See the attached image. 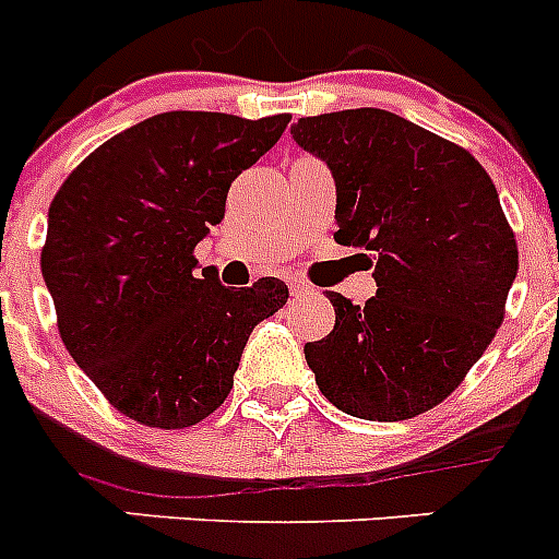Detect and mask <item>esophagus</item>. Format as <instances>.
<instances>
[{"mask_svg":"<svg viewBox=\"0 0 559 559\" xmlns=\"http://www.w3.org/2000/svg\"><path fill=\"white\" fill-rule=\"evenodd\" d=\"M288 288H290V294H294V296L313 294V285L305 283V280H296V276H290V280H288Z\"/></svg>","mask_w":559,"mask_h":559,"instance_id":"obj_1","label":"esophagus"}]
</instances>
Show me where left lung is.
Here are the masks:
<instances>
[{
  "label": "left lung",
  "instance_id": "left-lung-1",
  "mask_svg": "<svg viewBox=\"0 0 559 559\" xmlns=\"http://www.w3.org/2000/svg\"><path fill=\"white\" fill-rule=\"evenodd\" d=\"M294 142L335 181V243L367 251L378 294L328 290L335 324L305 344L324 397L397 423L439 406L503 322L518 246L496 185L464 147L383 108L302 117Z\"/></svg>",
  "mask_w": 559,
  "mask_h": 559
}]
</instances>
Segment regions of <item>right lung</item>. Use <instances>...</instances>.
Listing matches in <instances>:
<instances>
[{
  "label": "right lung",
  "mask_w": 559,
  "mask_h": 559,
  "mask_svg": "<svg viewBox=\"0 0 559 559\" xmlns=\"http://www.w3.org/2000/svg\"><path fill=\"white\" fill-rule=\"evenodd\" d=\"M288 122V114H156L88 153L49 204L41 274L63 344L142 426L210 417L251 330L288 299L276 276L226 288L215 265L192 257L224 221L231 181Z\"/></svg>",
  "instance_id": "obj_1"
}]
</instances>
